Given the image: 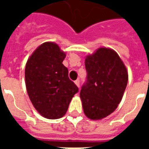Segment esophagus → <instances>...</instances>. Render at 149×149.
I'll return each mask as SVG.
<instances>
[{"label":"esophagus","mask_w":149,"mask_h":149,"mask_svg":"<svg viewBox=\"0 0 149 149\" xmlns=\"http://www.w3.org/2000/svg\"><path fill=\"white\" fill-rule=\"evenodd\" d=\"M75 84H76L78 87H79V79H77V80L75 81Z\"/></svg>","instance_id":"obj_1"}]
</instances>
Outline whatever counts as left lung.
<instances>
[{
  "mask_svg": "<svg viewBox=\"0 0 149 149\" xmlns=\"http://www.w3.org/2000/svg\"><path fill=\"white\" fill-rule=\"evenodd\" d=\"M86 82L80 98L85 115L100 120L113 113L122 99L128 80L125 64L114 50L99 48L85 58Z\"/></svg>",
  "mask_w": 149,
  "mask_h": 149,
  "instance_id": "8db88e82",
  "label": "left lung"
}]
</instances>
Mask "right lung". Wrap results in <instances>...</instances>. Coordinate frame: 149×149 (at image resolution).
I'll return each instance as SVG.
<instances>
[{
	"mask_svg": "<svg viewBox=\"0 0 149 149\" xmlns=\"http://www.w3.org/2000/svg\"><path fill=\"white\" fill-rule=\"evenodd\" d=\"M65 53L56 43H42L27 61L25 85L34 107L48 119L65 115L79 89L68 77L63 64Z\"/></svg>",
	"mask_w": 149,
	"mask_h": 149,
	"instance_id": "right-lung-1",
	"label": "right lung"
}]
</instances>
